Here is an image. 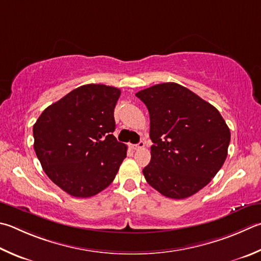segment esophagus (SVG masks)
<instances>
[{
  "label": "esophagus",
  "instance_id": "1",
  "mask_svg": "<svg viewBox=\"0 0 261 261\" xmlns=\"http://www.w3.org/2000/svg\"><path fill=\"white\" fill-rule=\"evenodd\" d=\"M144 146H145L144 141H139V143L137 144V145H131V148L134 149V150H138V149H140V148H143Z\"/></svg>",
  "mask_w": 261,
  "mask_h": 261
}]
</instances>
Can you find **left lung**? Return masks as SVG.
<instances>
[{"label":"left lung","mask_w":261,"mask_h":261,"mask_svg":"<svg viewBox=\"0 0 261 261\" xmlns=\"http://www.w3.org/2000/svg\"><path fill=\"white\" fill-rule=\"evenodd\" d=\"M136 96L150 118L153 145L143 170L146 181L174 200L194 195L224 164L229 127L216 107L180 84H156Z\"/></svg>","instance_id":"8db88e82"}]
</instances>
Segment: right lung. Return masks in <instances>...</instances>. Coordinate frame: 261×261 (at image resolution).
Returning a JSON list of instances; mask_svg holds the SVG:
<instances>
[{"mask_svg":"<svg viewBox=\"0 0 261 261\" xmlns=\"http://www.w3.org/2000/svg\"><path fill=\"white\" fill-rule=\"evenodd\" d=\"M120 94L110 85H82L45 108L33 126L42 168L69 195L100 193L126 158V146L113 136Z\"/></svg>","mask_w":261,"mask_h":261,"instance_id":"add662e5","label":"right lung"}]
</instances>
